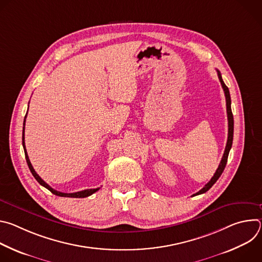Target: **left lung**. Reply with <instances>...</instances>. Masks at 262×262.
<instances>
[{
  "label": "left lung",
  "instance_id": "8db88e82",
  "mask_svg": "<svg viewBox=\"0 0 262 262\" xmlns=\"http://www.w3.org/2000/svg\"><path fill=\"white\" fill-rule=\"evenodd\" d=\"M217 71V77H219V80L221 82V85H222V88L224 90V93H225V97H226V107H227V117H228V139H227V144H226V147H225V151H224V155H223V158L221 160V163L214 173V175L211 177V179L203 186V189H201L198 193L194 194L193 196H196V195H200V194H204L205 192H207L211 186L216 182V180L219 179V177L221 176V174L223 173L224 169H225L226 167V164H227V160H228V155H229V151L231 149V146H232V141H233V126H234V122H233V115H232V111H231V98H230V93H229V89L228 87L225 85V83H224L223 79H222V76H221V72L219 70Z\"/></svg>",
  "mask_w": 262,
  "mask_h": 262
}]
</instances>
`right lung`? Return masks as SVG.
<instances>
[{
	"instance_id": "add662e5",
	"label": "right lung",
	"mask_w": 262,
	"mask_h": 262,
	"mask_svg": "<svg viewBox=\"0 0 262 262\" xmlns=\"http://www.w3.org/2000/svg\"><path fill=\"white\" fill-rule=\"evenodd\" d=\"M26 117L27 115L25 116V120H24V127H23V146H24V150H25V156H26V161H27V164H28V167L31 171V173L33 174V176L35 177V179L38 181L42 186H45L46 189H48L49 191H51L54 195L56 196H60V197H69V198H85V197H88L92 194H94L95 192H97L99 190V188L97 189H89V190H84V191H81V192H77V193H62V192H59V191H56L54 190L52 186H50L45 180L41 179V177L37 174L29 160V157H28V154H27V149H26V146H25V123H26Z\"/></svg>"
}]
</instances>
